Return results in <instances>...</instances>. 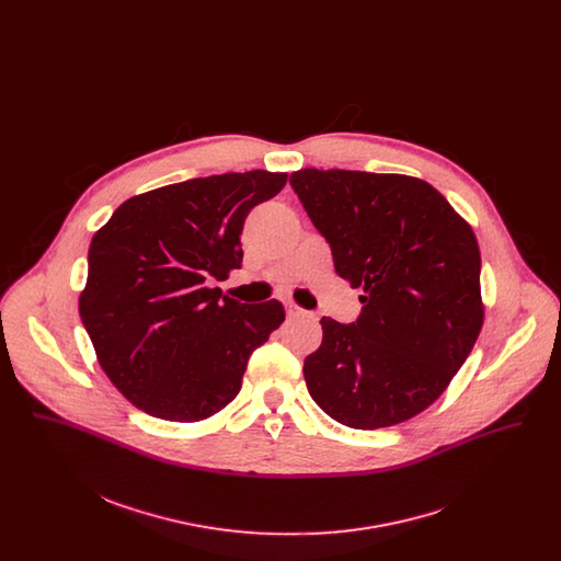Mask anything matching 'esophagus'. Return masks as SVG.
<instances>
[{"label":"esophagus","instance_id":"34e87169","mask_svg":"<svg viewBox=\"0 0 561 561\" xmlns=\"http://www.w3.org/2000/svg\"><path fill=\"white\" fill-rule=\"evenodd\" d=\"M286 313H288V318H300V316H307V311L305 309H300L298 305H294V302H286Z\"/></svg>","mask_w":561,"mask_h":561}]
</instances>
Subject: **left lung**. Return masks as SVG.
<instances>
[{"label":"left lung","mask_w":561,"mask_h":561,"mask_svg":"<svg viewBox=\"0 0 561 561\" xmlns=\"http://www.w3.org/2000/svg\"><path fill=\"white\" fill-rule=\"evenodd\" d=\"M334 268L362 288L353 323L321 318L305 359L313 401L351 428L391 427L437 400L483 323L473 229L425 181L357 170L293 172Z\"/></svg>","instance_id":"8db88e82"}]
</instances>
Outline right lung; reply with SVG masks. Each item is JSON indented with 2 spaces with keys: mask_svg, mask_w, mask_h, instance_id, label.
I'll use <instances>...</instances> for the list:
<instances>
[{
  "mask_svg": "<svg viewBox=\"0 0 561 561\" xmlns=\"http://www.w3.org/2000/svg\"><path fill=\"white\" fill-rule=\"evenodd\" d=\"M286 172H229L124 202L96 231L80 296L83 328L119 393L156 419L195 423L240 393L252 351L286 318L210 288L241 267L250 210Z\"/></svg>",
  "mask_w": 561,
  "mask_h": 561,
  "instance_id": "obj_1",
  "label": "right lung"
}]
</instances>
